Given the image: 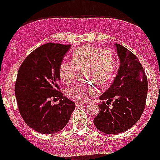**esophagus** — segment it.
<instances>
[{
    "label": "esophagus",
    "instance_id": "1",
    "mask_svg": "<svg viewBox=\"0 0 160 160\" xmlns=\"http://www.w3.org/2000/svg\"><path fill=\"white\" fill-rule=\"evenodd\" d=\"M84 105H85V103H82V102H75V106H76L77 108L80 107H82Z\"/></svg>",
    "mask_w": 160,
    "mask_h": 160
}]
</instances>
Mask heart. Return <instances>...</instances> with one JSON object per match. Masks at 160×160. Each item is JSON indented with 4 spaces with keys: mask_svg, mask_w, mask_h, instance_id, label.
<instances>
[{
    "mask_svg": "<svg viewBox=\"0 0 160 160\" xmlns=\"http://www.w3.org/2000/svg\"><path fill=\"white\" fill-rule=\"evenodd\" d=\"M116 64V57L112 50L86 45L73 52L71 62L62 61L60 63L58 74L63 83L69 84L74 79L77 69L85 68V79L102 85L113 77ZM98 91L92 83H79L68 88L66 94L72 100L81 102L87 101Z\"/></svg>",
    "mask_w": 160,
    "mask_h": 160,
    "instance_id": "heart-1",
    "label": "heart"
}]
</instances>
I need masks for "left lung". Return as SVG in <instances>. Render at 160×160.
<instances>
[{"instance_id":"8db88e82","label":"left lung","mask_w":160,"mask_h":160,"mask_svg":"<svg viewBox=\"0 0 160 160\" xmlns=\"http://www.w3.org/2000/svg\"><path fill=\"white\" fill-rule=\"evenodd\" d=\"M119 67L114 81L100 97V112L93 123L105 134H119L139 120L146 103L148 79L139 60L128 49L115 43ZM111 101L112 106L108 105Z\"/></svg>"}]
</instances>
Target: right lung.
<instances>
[{"label": "right lung", "mask_w": 160, "mask_h": 160, "mask_svg": "<svg viewBox=\"0 0 160 160\" xmlns=\"http://www.w3.org/2000/svg\"><path fill=\"white\" fill-rule=\"evenodd\" d=\"M70 45L47 43L32 52L20 66L15 95L21 116L41 134H54L64 128L75 103L58 92V68ZM60 99L52 105L50 99Z\"/></svg>", "instance_id": "right-lung-1"}]
</instances>
